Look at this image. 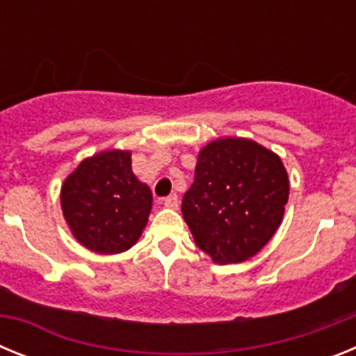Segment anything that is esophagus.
<instances>
[{"instance_id": "esophagus-1", "label": "esophagus", "mask_w": 356, "mask_h": 356, "mask_svg": "<svg viewBox=\"0 0 356 356\" xmlns=\"http://www.w3.org/2000/svg\"><path fill=\"white\" fill-rule=\"evenodd\" d=\"M178 205H180V200L176 194H171L163 200V207H168V209H178Z\"/></svg>"}]
</instances>
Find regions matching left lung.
I'll return each instance as SVG.
<instances>
[{"label": "left lung", "instance_id": "obj_1", "mask_svg": "<svg viewBox=\"0 0 356 356\" xmlns=\"http://www.w3.org/2000/svg\"><path fill=\"white\" fill-rule=\"evenodd\" d=\"M287 200L278 155L250 139H219L200 151L181 213L196 246L213 262L238 264L271 241Z\"/></svg>", "mask_w": 356, "mask_h": 356}]
</instances>
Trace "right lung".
Here are the masks:
<instances>
[{"label": "right lung", "instance_id": "right-lung-1", "mask_svg": "<svg viewBox=\"0 0 356 356\" xmlns=\"http://www.w3.org/2000/svg\"><path fill=\"white\" fill-rule=\"evenodd\" d=\"M130 151H103L83 162L62 185L60 203L72 235L87 250L114 254L143 234L153 196L131 172Z\"/></svg>", "mask_w": 356, "mask_h": 356}]
</instances>
